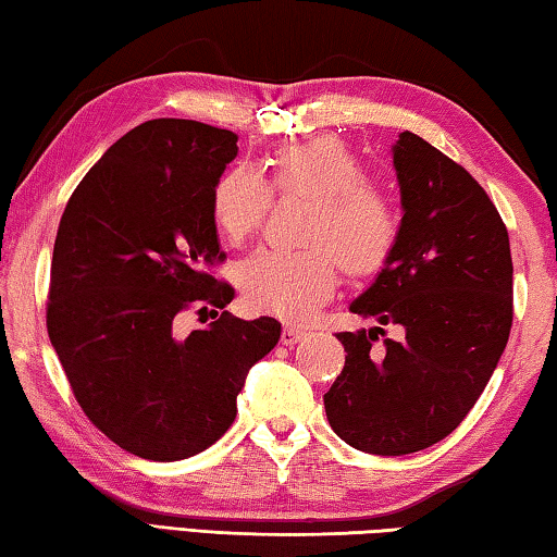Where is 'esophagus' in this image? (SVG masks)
<instances>
[{"label": "esophagus", "instance_id": "34e87169", "mask_svg": "<svg viewBox=\"0 0 557 557\" xmlns=\"http://www.w3.org/2000/svg\"><path fill=\"white\" fill-rule=\"evenodd\" d=\"M308 335L306 327H298V325H286L284 333H281V343L284 345H296L298 339H304Z\"/></svg>", "mask_w": 557, "mask_h": 557}]
</instances>
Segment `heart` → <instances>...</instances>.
Returning <instances> with one entry per match:
<instances>
[{
    "label": "heart",
    "mask_w": 557,
    "mask_h": 557,
    "mask_svg": "<svg viewBox=\"0 0 557 557\" xmlns=\"http://www.w3.org/2000/svg\"><path fill=\"white\" fill-rule=\"evenodd\" d=\"M271 188L313 200L298 251L261 249L242 263L239 286L261 313L306 320L333 296L339 263L355 276L382 269L398 239L388 195L364 181L357 156L335 136L281 146L271 153ZM271 190L249 165H234L212 190V218L232 244L259 232Z\"/></svg>",
    "instance_id": "1"
}]
</instances>
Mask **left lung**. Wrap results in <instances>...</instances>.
Listing matches in <instances>:
<instances>
[{"label":"left lung","instance_id":"obj_1","mask_svg":"<svg viewBox=\"0 0 557 557\" xmlns=\"http://www.w3.org/2000/svg\"><path fill=\"white\" fill-rule=\"evenodd\" d=\"M401 224L392 253L349 310L401 325L339 333L345 369L325 394L333 431L355 450L408 455L450 435L482 396L509 343V232L460 163L413 132L392 146Z\"/></svg>","mask_w":557,"mask_h":557}]
</instances>
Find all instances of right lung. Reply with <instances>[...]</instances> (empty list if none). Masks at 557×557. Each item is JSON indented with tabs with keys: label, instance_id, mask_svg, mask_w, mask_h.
I'll return each mask as SVG.
<instances>
[{
	"label": "right lung",
	"instance_id": "right-lung-1",
	"mask_svg": "<svg viewBox=\"0 0 557 557\" xmlns=\"http://www.w3.org/2000/svg\"><path fill=\"white\" fill-rule=\"evenodd\" d=\"M237 139L193 120L134 126L87 171L58 227L48 337L85 416L144 460H185L220 441L249 369L281 337L278 320L227 310L173 333L183 310L234 298L208 263L224 257L212 190Z\"/></svg>",
	"mask_w": 557,
	"mask_h": 557
}]
</instances>
